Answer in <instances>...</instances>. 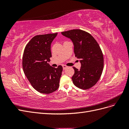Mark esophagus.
I'll use <instances>...</instances> for the list:
<instances>
[{
  "instance_id": "34e87169",
  "label": "esophagus",
  "mask_w": 129,
  "mask_h": 129,
  "mask_svg": "<svg viewBox=\"0 0 129 129\" xmlns=\"http://www.w3.org/2000/svg\"><path fill=\"white\" fill-rule=\"evenodd\" d=\"M62 67H63V69H65L66 68H67V66L66 65H62Z\"/></svg>"
}]
</instances>
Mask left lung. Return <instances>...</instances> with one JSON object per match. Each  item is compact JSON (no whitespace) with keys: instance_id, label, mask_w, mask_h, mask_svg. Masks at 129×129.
Returning a JSON list of instances; mask_svg holds the SVG:
<instances>
[{"instance_id":"8db88e82","label":"left lung","mask_w":129,"mask_h":129,"mask_svg":"<svg viewBox=\"0 0 129 129\" xmlns=\"http://www.w3.org/2000/svg\"><path fill=\"white\" fill-rule=\"evenodd\" d=\"M61 33L71 39L75 55L81 59L80 70L73 67V83L82 89L91 88L100 80L103 69V55L99 44L90 34L81 29H72Z\"/></svg>"}]
</instances>
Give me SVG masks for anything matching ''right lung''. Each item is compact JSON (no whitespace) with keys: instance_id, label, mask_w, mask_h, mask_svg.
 <instances>
[{"instance_id":"right-lung-1","label":"right lung","mask_w":129,"mask_h":129,"mask_svg":"<svg viewBox=\"0 0 129 129\" xmlns=\"http://www.w3.org/2000/svg\"><path fill=\"white\" fill-rule=\"evenodd\" d=\"M57 33L38 35L25 47L22 68L32 86L40 93L48 94L59 87L62 66L52 67L48 63L52 57L50 45Z\"/></svg>"}]
</instances>
